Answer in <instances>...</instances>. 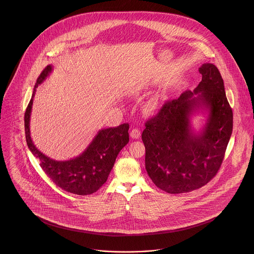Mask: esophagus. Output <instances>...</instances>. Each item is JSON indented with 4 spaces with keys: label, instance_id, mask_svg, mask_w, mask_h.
<instances>
[{
    "label": "esophagus",
    "instance_id": "34e87169",
    "mask_svg": "<svg viewBox=\"0 0 254 254\" xmlns=\"http://www.w3.org/2000/svg\"><path fill=\"white\" fill-rule=\"evenodd\" d=\"M140 131L138 128H133L132 130L130 131V137L132 138H134V139H137V138H140Z\"/></svg>",
    "mask_w": 254,
    "mask_h": 254
}]
</instances>
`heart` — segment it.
Here are the masks:
<instances>
[{
	"instance_id": "1",
	"label": "heart",
	"mask_w": 254,
	"mask_h": 254,
	"mask_svg": "<svg viewBox=\"0 0 254 254\" xmlns=\"http://www.w3.org/2000/svg\"><path fill=\"white\" fill-rule=\"evenodd\" d=\"M155 108H156V104L154 103V101H151V102L148 103V109H149V110L152 111V110H154Z\"/></svg>"
}]
</instances>
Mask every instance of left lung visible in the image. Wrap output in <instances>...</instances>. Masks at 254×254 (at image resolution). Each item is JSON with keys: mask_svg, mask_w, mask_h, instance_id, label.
Segmentation results:
<instances>
[{"mask_svg": "<svg viewBox=\"0 0 254 254\" xmlns=\"http://www.w3.org/2000/svg\"><path fill=\"white\" fill-rule=\"evenodd\" d=\"M198 70L202 80L193 91L167 101L147 121L141 135L147 173L169 193L207 185L222 165L233 130V113L219 69L205 63ZM195 114L205 116L199 131L192 126Z\"/></svg>", "mask_w": 254, "mask_h": 254, "instance_id": "obj_1", "label": "left lung"}]
</instances>
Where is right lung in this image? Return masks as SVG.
<instances>
[{
    "label": "right lung",
    "mask_w": 254,
    "mask_h": 254,
    "mask_svg": "<svg viewBox=\"0 0 254 254\" xmlns=\"http://www.w3.org/2000/svg\"><path fill=\"white\" fill-rule=\"evenodd\" d=\"M53 69V65H48L36 81L24 118L26 141L32 154L38 158L41 168L55 185L74 194H91L106 183L117 155L128 143L129 125L122 124L116 127L100 129L84 152L69 160H54L43 154L31 139V109L36 88L46 81Z\"/></svg>",
    "instance_id": "obj_1"
}]
</instances>
